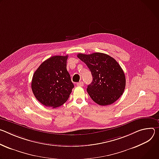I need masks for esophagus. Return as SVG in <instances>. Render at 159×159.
Wrapping results in <instances>:
<instances>
[{"label": "esophagus", "mask_w": 159, "mask_h": 159, "mask_svg": "<svg viewBox=\"0 0 159 159\" xmlns=\"http://www.w3.org/2000/svg\"><path fill=\"white\" fill-rule=\"evenodd\" d=\"M76 84H77V86H83L84 84H83V81H80V82Z\"/></svg>", "instance_id": "1"}]
</instances>
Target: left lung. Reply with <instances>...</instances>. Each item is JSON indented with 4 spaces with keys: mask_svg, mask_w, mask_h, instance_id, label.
I'll list each match as a JSON object with an SVG mask.
<instances>
[{
    "mask_svg": "<svg viewBox=\"0 0 159 159\" xmlns=\"http://www.w3.org/2000/svg\"><path fill=\"white\" fill-rule=\"evenodd\" d=\"M77 56L92 75V82L87 87L91 98L103 106L118 100L126 86L125 73L118 62L109 55L100 52L89 55L78 54Z\"/></svg>",
    "mask_w": 159,
    "mask_h": 159,
    "instance_id": "1",
    "label": "left lung"
}]
</instances>
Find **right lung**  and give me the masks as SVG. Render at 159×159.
I'll list each match as a JSON object with an SVG mask.
<instances>
[{"label": "right lung", "mask_w": 159, "mask_h": 159, "mask_svg": "<svg viewBox=\"0 0 159 159\" xmlns=\"http://www.w3.org/2000/svg\"><path fill=\"white\" fill-rule=\"evenodd\" d=\"M67 58L68 56H52L43 62L33 74V93L46 107L61 106L67 100L74 88L66 68Z\"/></svg>", "instance_id": "add662e5"}]
</instances>
